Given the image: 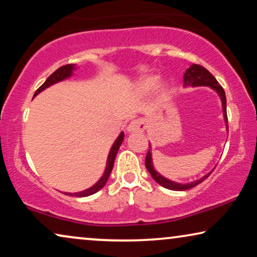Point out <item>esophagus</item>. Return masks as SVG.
<instances>
[{"label": "esophagus", "mask_w": 257, "mask_h": 257, "mask_svg": "<svg viewBox=\"0 0 257 257\" xmlns=\"http://www.w3.org/2000/svg\"><path fill=\"white\" fill-rule=\"evenodd\" d=\"M146 127V124H145V120L142 118L139 119H135V120H132L130 124L127 125V130L128 133H133V132H143L144 130Z\"/></svg>", "instance_id": "34e87169"}]
</instances>
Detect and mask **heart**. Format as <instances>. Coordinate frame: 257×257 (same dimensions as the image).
Listing matches in <instances>:
<instances>
[{"mask_svg": "<svg viewBox=\"0 0 257 257\" xmlns=\"http://www.w3.org/2000/svg\"><path fill=\"white\" fill-rule=\"evenodd\" d=\"M158 82H159V78H158L157 76L145 77V78H143L139 82L138 89L140 92L147 93V92H150V91L156 89V86L158 85Z\"/></svg>", "mask_w": 257, "mask_h": 257, "instance_id": "obj_1", "label": "heart"}]
</instances>
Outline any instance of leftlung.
I'll return each mask as SVG.
<instances>
[{
	"mask_svg": "<svg viewBox=\"0 0 257 257\" xmlns=\"http://www.w3.org/2000/svg\"><path fill=\"white\" fill-rule=\"evenodd\" d=\"M198 87V86H209L210 89H213L215 92L219 94L220 99H221V104H222V112H223V119L224 122H226V128L228 131V119H227V100H226V93H224V90L222 89V86L217 83V80L215 79L212 73H210L208 70L203 68L201 65L198 64H192L188 69H186V71L184 73V87ZM150 145L149 152H147L146 159H145V166L147 168V171L150 172V174L152 175V178L156 180L158 184L163 187L171 189V191H186V189L193 188L195 187L196 185L201 184V182L205 180L206 178H208V175L212 173H207L206 175H203L202 178L198 179V180H194L192 182H187V184H180V182H175L172 181L170 179L163 177V175L159 174V172L156 171V168L153 166V160H152V146ZM213 171V170H212Z\"/></svg>",
	"mask_w": 257,
	"mask_h": 257,
	"instance_id": "obj_1",
	"label": "left lung"
}]
</instances>
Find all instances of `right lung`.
I'll return each instance as SVG.
<instances>
[{
  "mask_svg": "<svg viewBox=\"0 0 257 257\" xmlns=\"http://www.w3.org/2000/svg\"><path fill=\"white\" fill-rule=\"evenodd\" d=\"M76 70V65L75 64H68V65H64V66H61V68L56 70V71L52 73L48 77V79L45 80V82L42 84V85L38 87L36 92H35L34 97L37 96L38 93H41L42 91H44L47 87L54 85V84L58 83V82H62V80H64L66 78H69V77H71L73 75V71ZM122 140H124V132H120V135L118 136V138L115 139V142L113 143V145H112L110 152H108V156H107V160H106V167H105V171L103 175H101V178L98 180L96 184L93 186H91L90 188L85 189V191H82V192H77V193H64L66 195H72V196H78V198H84V196H89V195H92L94 193H97L98 191H100L101 188L104 187L105 184H106L108 177H110L111 174V171L112 168H113V165H114V160H115V156H117L118 153V150L119 147H120Z\"/></svg>",
  "mask_w": 257,
  "mask_h": 257,
  "instance_id": "obj_1",
  "label": "right lung"
}]
</instances>
